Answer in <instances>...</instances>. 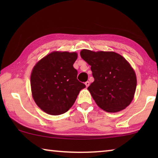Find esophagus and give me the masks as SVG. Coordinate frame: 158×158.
Masks as SVG:
<instances>
[{
  "label": "esophagus",
  "instance_id": "obj_1",
  "mask_svg": "<svg viewBox=\"0 0 158 158\" xmlns=\"http://www.w3.org/2000/svg\"><path fill=\"white\" fill-rule=\"evenodd\" d=\"M85 86H86V87H89V85H90V82L89 81L85 82Z\"/></svg>",
  "mask_w": 158,
  "mask_h": 158
}]
</instances>
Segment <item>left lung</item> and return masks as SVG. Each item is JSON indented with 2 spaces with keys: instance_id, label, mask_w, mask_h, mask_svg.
<instances>
[{
  "instance_id": "left-lung-1",
  "label": "left lung",
  "mask_w": 158,
  "mask_h": 158,
  "mask_svg": "<svg viewBox=\"0 0 158 158\" xmlns=\"http://www.w3.org/2000/svg\"><path fill=\"white\" fill-rule=\"evenodd\" d=\"M80 55L91 66L94 81L88 90L99 107L112 113L126 108L137 87V77L130 64L114 52L83 49Z\"/></svg>"
}]
</instances>
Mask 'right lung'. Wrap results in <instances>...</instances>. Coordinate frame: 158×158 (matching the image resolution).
I'll list each match as a JSON object with an SVG mask.
<instances>
[{
    "instance_id": "obj_1",
    "label": "right lung",
    "mask_w": 158,
    "mask_h": 158,
    "mask_svg": "<svg viewBox=\"0 0 158 158\" xmlns=\"http://www.w3.org/2000/svg\"><path fill=\"white\" fill-rule=\"evenodd\" d=\"M76 52H53L36 63L31 75V92L36 105L53 116L68 111L85 85L77 79L73 64Z\"/></svg>"
}]
</instances>
